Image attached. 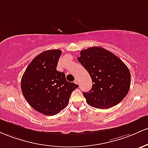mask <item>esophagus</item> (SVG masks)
<instances>
[{"label":"esophagus","instance_id":"34e87169","mask_svg":"<svg viewBox=\"0 0 148 148\" xmlns=\"http://www.w3.org/2000/svg\"><path fill=\"white\" fill-rule=\"evenodd\" d=\"M75 84H79L78 79H75Z\"/></svg>","mask_w":148,"mask_h":148}]
</instances>
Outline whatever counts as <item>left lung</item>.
Instances as JSON below:
<instances>
[{"label":"left lung","mask_w":148,"mask_h":148,"mask_svg":"<svg viewBox=\"0 0 148 148\" xmlns=\"http://www.w3.org/2000/svg\"><path fill=\"white\" fill-rule=\"evenodd\" d=\"M77 60L89 73L92 88L83 95L92 107L108 109L117 105L130 88L131 74L119 58L104 48L92 47L80 52Z\"/></svg>","instance_id":"8db88e82"}]
</instances>
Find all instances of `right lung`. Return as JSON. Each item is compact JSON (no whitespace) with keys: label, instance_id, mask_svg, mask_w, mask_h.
Instances as JSON below:
<instances>
[{"label":"right lung","instance_id":"obj_1","mask_svg":"<svg viewBox=\"0 0 148 148\" xmlns=\"http://www.w3.org/2000/svg\"><path fill=\"white\" fill-rule=\"evenodd\" d=\"M59 49L45 51L33 59L21 80L25 99L33 108L45 115H54L69 103L70 96L79 87L68 82L64 73L56 71Z\"/></svg>","mask_w":148,"mask_h":148}]
</instances>
